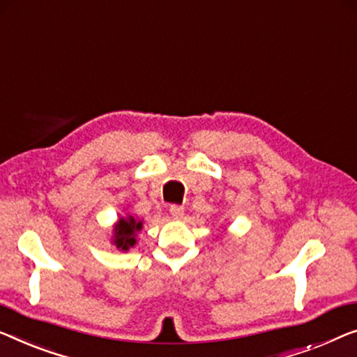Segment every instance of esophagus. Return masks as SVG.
I'll return each mask as SVG.
<instances>
[{
    "label": "esophagus",
    "mask_w": 357,
    "mask_h": 357,
    "mask_svg": "<svg viewBox=\"0 0 357 357\" xmlns=\"http://www.w3.org/2000/svg\"><path fill=\"white\" fill-rule=\"evenodd\" d=\"M169 213H172L173 218L179 220V218L184 216V206L183 205H172L169 206Z\"/></svg>",
    "instance_id": "obj_1"
}]
</instances>
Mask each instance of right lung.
I'll return each mask as SVG.
<instances>
[{
  "mask_svg": "<svg viewBox=\"0 0 357 357\" xmlns=\"http://www.w3.org/2000/svg\"><path fill=\"white\" fill-rule=\"evenodd\" d=\"M142 229V221L135 220L132 216L120 218L114 227V242L115 247L126 252L136 245V232Z\"/></svg>",
  "mask_w": 357,
  "mask_h": 357,
  "instance_id": "obj_1",
  "label": "right lung"
}]
</instances>
